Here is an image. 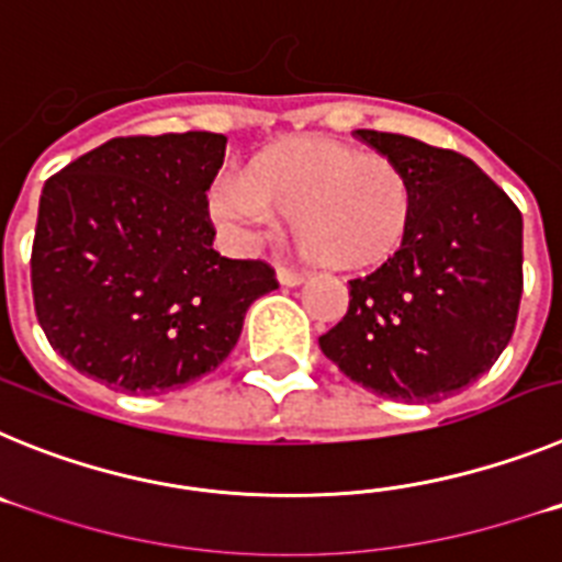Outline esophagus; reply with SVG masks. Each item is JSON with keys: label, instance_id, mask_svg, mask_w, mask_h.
Wrapping results in <instances>:
<instances>
[{"label": "esophagus", "instance_id": "esophagus-1", "mask_svg": "<svg viewBox=\"0 0 562 562\" xmlns=\"http://www.w3.org/2000/svg\"><path fill=\"white\" fill-rule=\"evenodd\" d=\"M278 281L284 286H297V284H304L306 276L304 272H297V270H286V267H278Z\"/></svg>", "mask_w": 562, "mask_h": 562}]
</instances>
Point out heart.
<instances>
[{
  "mask_svg": "<svg viewBox=\"0 0 562 562\" xmlns=\"http://www.w3.org/2000/svg\"><path fill=\"white\" fill-rule=\"evenodd\" d=\"M207 211L238 245H252L286 216L315 265L371 270L408 241L416 188L385 154L326 137H290L258 148L238 180L216 182Z\"/></svg>",
  "mask_w": 562,
  "mask_h": 562,
  "instance_id": "1",
  "label": "heart"
}]
</instances>
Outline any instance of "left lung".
Segmentation results:
<instances>
[{"instance_id":"8db88e82","label":"left lung","mask_w":562,"mask_h":562,"mask_svg":"<svg viewBox=\"0 0 562 562\" xmlns=\"http://www.w3.org/2000/svg\"><path fill=\"white\" fill-rule=\"evenodd\" d=\"M400 162L416 188L400 252L349 281V312L321 351L362 389L439 402L493 369L524 292V220L470 157L405 134L357 132Z\"/></svg>"}]
</instances>
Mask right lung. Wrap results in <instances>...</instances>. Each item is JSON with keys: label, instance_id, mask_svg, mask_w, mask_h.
I'll list each match as a JSON object with an SVG mask.
<instances>
[{"label": "right lung", "instance_id": "right-lung-1", "mask_svg": "<svg viewBox=\"0 0 562 562\" xmlns=\"http://www.w3.org/2000/svg\"><path fill=\"white\" fill-rule=\"evenodd\" d=\"M213 132L114 137L44 182L30 281L49 346L121 394H166L213 371L245 312L278 290L267 261L213 250Z\"/></svg>", "mask_w": 562, "mask_h": 562}]
</instances>
